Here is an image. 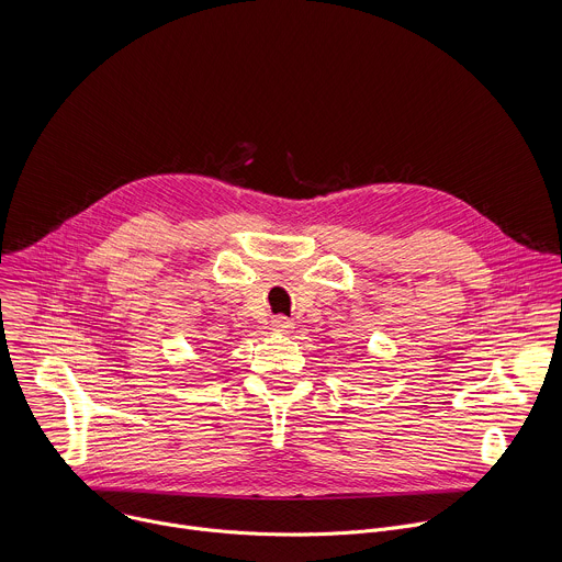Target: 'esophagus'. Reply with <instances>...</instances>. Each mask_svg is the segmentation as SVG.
<instances>
[{
    "label": "esophagus",
    "instance_id": "34e87169",
    "mask_svg": "<svg viewBox=\"0 0 562 562\" xmlns=\"http://www.w3.org/2000/svg\"><path fill=\"white\" fill-rule=\"evenodd\" d=\"M271 329L276 331V334H289L291 329H293V323L289 317H284V315H276L273 319H271Z\"/></svg>",
    "mask_w": 562,
    "mask_h": 562
}]
</instances>
